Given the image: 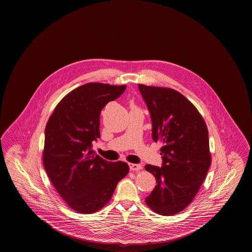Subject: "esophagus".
Listing matches in <instances>:
<instances>
[{
  "mask_svg": "<svg viewBox=\"0 0 252 252\" xmlns=\"http://www.w3.org/2000/svg\"><path fill=\"white\" fill-rule=\"evenodd\" d=\"M129 168H130V171H132V172H138V171H140L143 168V166L140 165V164L129 163Z\"/></svg>",
  "mask_w": 252,
  "mask_h": 252,
  "instance_id": "esophagus-1",
  "label": "esophagus"
}]
</instances>
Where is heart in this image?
<instances>
[{"label": "heart", "mask_w": 252, "mask_h": 252, "mask_svg": "<svg viewBox=\"0 0 252 252\" xmlns=\"http://www.w3.org/2000/svg\"><path fill=\"white\" fill-rule=\"evenodd\" d=\"M130 108H131V110H138L139 109V108L135 105V103L133 101L130 102Z\"/></svg>", "instance_id": "b5f03b06"}]
</instances>
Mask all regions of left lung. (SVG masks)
<instances>
[{
  "mask_svg": "<svg viewBox=\"0 0 252 252\" xmlns=\"http://www.w3.org/2000/svg\"><path fill=\"white\" fill-rule=\"evenodd\" d=\"M149 109L152 138L160 142L163 164L145 165L154 175L155 189L145 203L158 215L174 216L191 203L212 162L206 123L186 97L170 88L139 84Z\"/></svg>",
  "mask_w": 252,
  "mask_h": 252,
  "instance_id": "obj_1",
  "label": "left lung"
}]
</instances>
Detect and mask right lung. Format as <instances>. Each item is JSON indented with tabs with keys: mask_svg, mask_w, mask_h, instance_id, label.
<instances>
[{
	"mask_svg": "<svg viewBox=\"0 0 252 252\" xmlns=\"http://www.w3.org/2000/svg\"><path fill=\"white\" fill-rule=\"evenodd\" d=\"M126 86L92 82L64 96L45 128L42 160L53 186L79 214H94L109 202L129 171L124 161L110 162L91 149L100 138V113Z\"/></svg>",
	"mask_w": 252,
	"mask_h": 252,
	"instance_id": "add662e5",
	"label": "right lung"
}]
</instances>
